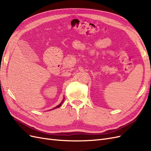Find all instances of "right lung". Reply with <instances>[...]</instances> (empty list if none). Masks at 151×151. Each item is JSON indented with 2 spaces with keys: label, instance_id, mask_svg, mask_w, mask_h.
I'll return each mask as SVG.
<instances>
[{
  "label": "right lung",
  "instance_id": "obj_1",
  "mask_svg": "<svg viewBox=\"0 0 151 151\" xmlns=\"http://www.w3.org/2000/svg\"><path fill=\"white\" fill-rule=\"evenodd\" d=\"M64 99H65V98H63V99L62 100V102H61V103H60V104H59L58 105V106H55V108H53V109H56V108H59V107H60V106H61V105L62 104V103H63V101H64ZM52 109H50V110H52Z\"/></svg>",
  "mask_w": 151,
  "mask_h": 151
}]
</instances>
